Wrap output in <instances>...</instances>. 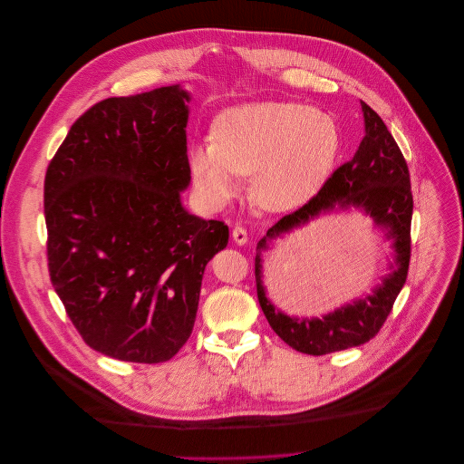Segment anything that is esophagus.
I'll return each mask as SVG.
<instances>
[{
    "label": "esophagus",
    "mask_w": 464,
    "mask_h": 464,
    "mask_svg": "<svg viewBox=\"0 0 464 464\" xmlns=\"http://www.w3.org/2000/svg\"><path fill=\"white\" fill-rule=\"evenodd\" d=\"M232 239H234L237 245H245V243L248 241V232H246V228L241 227V225L234 227V230H232Z\"/></svg>",
    "instance_id": "34e87169"
}]
</instances>
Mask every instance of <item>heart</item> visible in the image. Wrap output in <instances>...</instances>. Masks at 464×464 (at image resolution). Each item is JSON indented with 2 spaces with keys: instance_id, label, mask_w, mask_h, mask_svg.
I'll use <instances>...</instances> for the list:
<instances>
[{
  "instance_id": "b5f03b06",
  "label": "heart",
  "mask_w": 464,
  "mask_h": 464,
  "mask_svg": "<svg viewBox=\"0 0 464 464\" xmlns=\"http://www.w3.org/2000/svg\"><path fill=\"white\" fill-rule=\"evenodd\" d=\"M341 133L329 112L300 102H254L221 112L212 142L189 150L188 162L199 199L219 208L252 173V193L269 210L311 198L339 157Z\"/></svg>"
}]
</instances>
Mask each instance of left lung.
Returning <instances> with one entry per match:
<instances>
[{"mask_svg":"<svg viewBox=\"0 0 464 464\" xmlns=\"http://www.w3.org/2000/svg\"><path fill=\"white\" fill-rule=\"evenodd\" d=\"M361 107L366 133L355 155L332 173L318 195L295 212L285 214L257 243L256 282L257 298L266 320L284 343L307 355H325L361 346L375 337L388 320L409 271L412 219L409 168L382 118L364 102H361ZM335 206L362 208L380 226L389 230V238L394 239L398 254L396 267L373 295L324 319H291L275 310L265 296L260 278V254L266 249V243L271 238Z\"/></svg>","mask_w":464,"mask_h":464,"instance_id":"1","label":"left lung"}]
</instances>
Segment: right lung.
Wrapping results in <instances>:
<instances>
[{"mask_svg":"<svg viewBox=\"0 0 464 464\" xmlns=\"http://www.w3.org/2000/svg\"><path fill=\"white\" fill-rule=\"evenodd\" d=\"M179 85L85 111L44 179L48 269L67 316L96 352L169 361L189 339L207 263L228 227L180 203L191 182Z\"/></svg>","mask_w":464,"mask_h":464,"instance_id":"1","label":"right lung"}]
</instances>
